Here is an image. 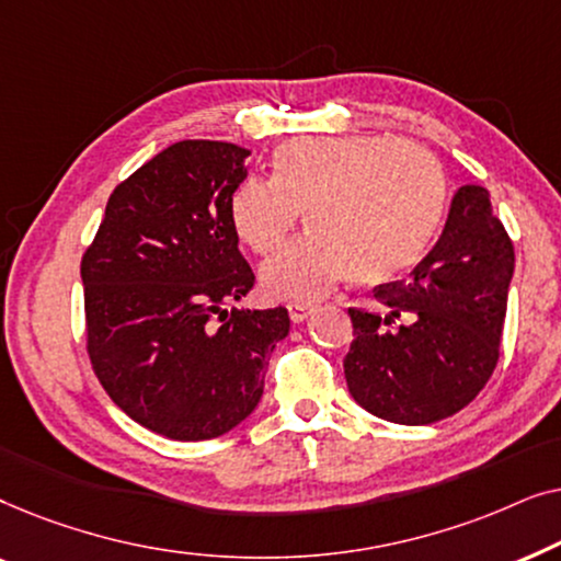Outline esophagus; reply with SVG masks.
<instances>
[{"instance_id":"1","label":"esophagus","mask_w":561,"mask_h":561,"mask_svg":"<svg viewBox=\"0 0 561 561\" xmlns=\"http://www.w3.org/2000/svg\"><path fill=\"white\" fill-rule=\"evenodd\" d=\"M313 309L317 306L313 304H304V301H296V304H288V313H290V321L294 324H301V321H306L313 313Z\"/></svg>"}]
</instances>
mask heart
Instances as JSON below:
<instances>
[{
	"instance_id": "obj_1",
	"label": "heart",
	"mask_w": 561,
	"mask_h": 561,
	"mask_svg": "<svg viewBox=\"0 0 561 561\" xmlns=\"http://www.w3.org/2000/svg\"><path fill=\"white\" fill-rule=\"evenodd\" d=\"M449 206L442 160L380 135L296 137L275 148L273 179H248L229 204L237 234L273 255L301 221L306 234L263 267L278 298H313L352 275L378 286L421 263Z\"/></svg>"
}]
</instances>
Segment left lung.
<instances>
[{
	"mask_svg": "<svg viewBox=\"0 0 561 561\" xmlns=\"http://www.w3.org/2000/svg\"><path fill=\"white\" fill-rule=\"evenodd\" d=\"M513 242L482 186H462L409 280L375 288L380 311L350 309L344 378L355 401L393 424H434L485 388L501 355Z\"/></svg>",
	"mask_w": 561,
	"mask_h": 561,
	"instance_id": "1",
	"label": "left lung"
}]
</instances>
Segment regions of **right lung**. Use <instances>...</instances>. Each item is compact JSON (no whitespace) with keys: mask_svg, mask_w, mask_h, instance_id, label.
I'll return each mask as SVG.
<instances>
[{"mask_svg":"<svg viewBox=\"0 0 561 561\" xmlns=\"http://www.w3.org/2000/svg\"><path fill=\"white\" fill-rule=\"evenodd\" d=\"M248 156L217 140L158 152L112 191L81 260L91 367L168 439H214L248 419L290 329L283 306H234L255 286L229 214Z\"/></svg>","mask_w":561,"mask_h":561,"instance_id":"right-lung-1","label":"right lung"}]
</instances>
